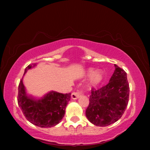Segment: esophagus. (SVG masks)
<instances>
[{
    "label": "esophagus",
    "mask_w": 150,
    "mask_h": 150,
    "mask_svg": "<svg viewBox=\"0 0 150 150\" xmlns=\"http://www.w3.org/2000/svg\"><path fill=\"white\" fill-rule=\"evenodd\" d=\"M81 94H83V91H78L77 92H73L71 94V98L73 99H77L80 97Z\"/></svg>",
    "instance_id": "1"
}]
</instances>
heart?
Returning <instances> with one entry per match:
<instances>
[{
	"label": "heart",
	"instance_id": "1",
	"mask_svg": "<svg viewBox=\"0 0 150 150\" xmlns=\"http://www.w3.org/2000/svg\"><path fill=\"white\" fill-rule=\"evenodd\" d=\"M89 73L90 74H93V73H94V70L91 69L89 70ZM104 77H105V76H104V74L101 71H98L95 72L93 75L92 78H91V80L90 82L91 85L96 86L99 85L100 83L103 81Z\"/></svg>",
	"mask_w": 150,
	"mask_h": 150
}]
</instances>
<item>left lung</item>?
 I'll list each match as a JSON object with an SVG mask.
<instances>
[{"label":"left lung","mask_w":150,"mask_h":150,"mask_svg":"<svg viewBox=\"0 0 150 150\" xmlns=\"http://www.w3.org/2000/svg\"><path fill=\"white\" fill-rule=\"evenodd\" d=\"M115 70L109 83L96 90L93 88L86 116L94 125L106 126L118 120L125 111L129 100L126 73L115 65Z\"/></svg>","instance_id":"1"}]
</instances>
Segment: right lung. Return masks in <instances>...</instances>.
I'll return each mask as SVG.
<instances>
[{
    "label": "right lung",
    "instance_id": "obj_1",
    "mask_svg": "<svg viewBox=\"0 0 150 150\" xmlns=\"http://www.w3.org/2000/svg\"><path fill=\"white\" fill-rule=\"evenodd\" d=\"M35 65V63H32L28 66L24 75L28 70ZM71 95L50 91L44 97L36 100L27 95L22 78L18 86V104L30 122L41 128H50L57 125L62 120Z\"/></svg>",
    "mask_w": 150,
    "mask_h": 150
}]
</instances>
